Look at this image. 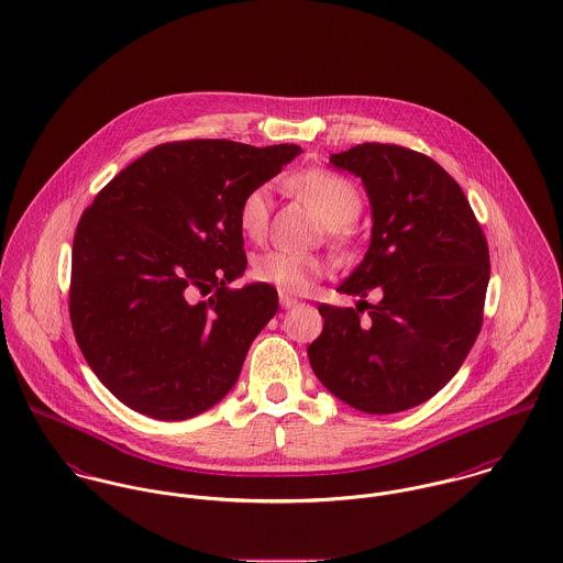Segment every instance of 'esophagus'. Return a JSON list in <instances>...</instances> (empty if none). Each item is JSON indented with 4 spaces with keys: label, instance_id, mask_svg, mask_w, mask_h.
Returning <instances> with one entry per match:
<instances>
[{
    "label": "esophagus",
    "instance_id": "1",
    "mask_svg": "<svg viewBox=\"0 0 563 563\" xmlns=\"http://www.w3.org/2000/svg\"><path fill=\"white\" fill-rule=\"evenodd\" d=\"M279 303H282L284 309H292V307L297 306L299 301H297L295 297H288V295H284V292H282V295H279Z\"/></svg>",
    "mask_w": 563,
    "mask_h": 563
}]
</instances>
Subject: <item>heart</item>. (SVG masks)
I'll return each instance as SVG.
<instances>
[{
  "instance_id": "b5f03b06",
  "label": "heart",
  "mask_w": 563,
  "mask_h": 563,
  "mask_svg": "<svg viewBox=\"0 0 563 563\" xmlns=\"http://www.w3.org/2000/svg\"><path fill=\"white\" fill-rule=\"evenodd\" d=\"M290 187L313 206L322 223L331 230L344 228L358 217L361 196L357 187L344 176H338L327 169H307L290 180ZM271 205V185H257L243 198L239 208V225L245 236L254 241L264 236L268 228ZM252 275L257 282L268 284L279 292L303 295L316 284L318 277L324 275V264L316 257L271 250L256 257Z\"/></svg>"
}]
</instances>
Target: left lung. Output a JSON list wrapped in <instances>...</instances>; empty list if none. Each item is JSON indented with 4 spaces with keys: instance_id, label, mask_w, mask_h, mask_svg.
<instances>
[{
    "instance_id": "1",
    "label": "left lung",
    "mask_w": 563,
    "mask_h": 563,
    "mask_svg": "<svg viewBox=\"0 0 563 563\" xmlns=\"http://www.w3.org/2000/svg\"><path fill=\"white\" fill-rule=\"evenodd\" d=\"M329 163L361 178L372 239L338 292L369 306H320L322 333L307 349L318 380L344 405L389 415L441 391L461 369L490 279L488 245L459 183L430 156L358 144Z\"/></svg>"
}]
</instances>
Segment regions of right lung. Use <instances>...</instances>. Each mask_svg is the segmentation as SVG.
<instances>
[{"instance_id": "right-lung-1", "label": "right lung", "mask_w": 563, "mask_h": 563, "mask_svg": "<svg viewBox=\"0 0 563 563\" xmlns=\"http://www.w3.org/2000/svg\"><path fill=\"white\" fill-rule=\"evenodd\" d=\"M301 146L228 140L163 144L124 167L84 212L73 241L70 320L102 385L129 409L180 421L236 385L277 290L245 284L239 208ZM194 287L218 290L191 305Z\"/></svg>"}]
</instances>
